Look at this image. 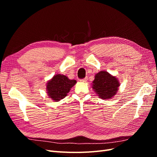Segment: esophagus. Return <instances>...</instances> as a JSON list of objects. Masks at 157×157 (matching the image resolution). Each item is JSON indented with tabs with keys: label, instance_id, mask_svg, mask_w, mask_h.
<instances>
[{
	"label": "esophagus",
	"instance_id": "obj_1",
	"mask_svg": "<svg viewBox=\"0 0 157 157\" xmlns=\"http://www.w3.org/2000/svg\"><path fill=\"white\" fill-rule=\"evenodd\" d=\"M87 80H88V78L86 77V78H83V79L80 80V82H86L87 81Z\"/></svg>",
	"mask_w": 157,
	"mask_h": 157
}]
</instances>
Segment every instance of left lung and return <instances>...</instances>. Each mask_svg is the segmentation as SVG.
I'll return each instance as SVG.
<instances>
[{
	"label": "left lung",
	"mask_w": 157,
	"mask_h": 157,
	"mask_svg": "<svg viewBox=\"0 0 157 157\" xmlns=\"http://www.w3.org/2000/svg\"><path fill=\"white\" fill-rule=\"evenodd\" d=\"M119 86V81L116 77L107 71H101L95 75L92 87L99 98L107 99L115 96Z\"/></svg>",
	"instance_id": "obj_1"
}]
</instances>
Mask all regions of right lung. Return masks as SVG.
Wrapping results in <instances>:
<instances>
[{
	"label": "right lung",
	"instance_id": "1",
	"mask_svg": "<svg viewBox=\"0 0 157 157\" xmlns=\"http://www.w3.org/2000/svg\"><path fill=\"white\" fill-rule=\"evenodd\" d=\"M76 83L75 80H70L63 75L57 74L46 83V92L54 101H59L67 96Z\"/></svg>",
	"mask_w": 157,
	"mask_h": 157
}]
</instances>
